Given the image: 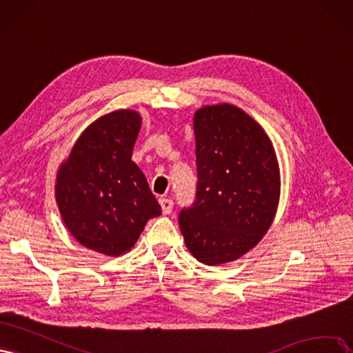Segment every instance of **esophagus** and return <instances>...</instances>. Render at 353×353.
Listing matches in <instances>:
<instances>
[{
    "label": "esophagus",
    "mask_w": 353,
    "mask_h": 353,
    "mask_svg": "<svg viewBox=\"0 0 353 353\" xmlns=\"http://www.w3.org/2000/svg\"><path fill=\"white\" fill-rule=\"evenodd\" d=\"M160 205H161V210H163V212L164 214H170L173 211V201L172 199H168V198H161L160 199Z\"/></svg>",
    "instance_id": "obj_1"
}]
</instances>
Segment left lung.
Wrapping results in <instances>:
<instances>
[{"instance_id": "obj_1", "label": "left lung", "mask_w": 353, "mask_h": 353, "mask_svg": "<svg viewBox=\"0 0 353 353\" xmlns=\"http://www.w3.org/2000/svg\"><path fill=\"white\" fill-rule=\"evenodd\" d=\"M198 185L179 215L189 252L205 265L230 263L263 239L280 199L276 151L264 129L241 108L195 112Z\"/></svg>"}]
</instances>
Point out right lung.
Masks as SVG:
<instances>
[{"instance_id": "add662e5", "label": "right lung", "mask_w": 353, "mask_h": 353, "mask_svg": "<svg viewBox=\"0 0 353 353\" xmlns=\"http://www.w3.org/2000/svg\"><path fill=\"white\" fill-rule=\"evenodd\" d=\"M142 119L117 110L83 130L60 165L55 199L67 230L85 248L108 256L130 251L161 207L132 161Z\"/></svg>"}]
</instances>
